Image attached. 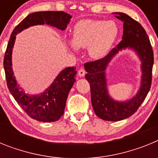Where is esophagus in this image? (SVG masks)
Segmentation results:
<instances>
[{"label":"esophagus","mask_w":158,"mask_h":158,"mask_svg":"<svg viewBox=\"0 0 158 158\" xmlns=\"http://www.w3.org/2000/svg\"><path fill=\"white\" fill-rule=\"evenodd\" d=\"M77 74H78V76L80 77H84L85 75V70L83 68H81V69L78 70Z\"/></svg>","instance_id":"obj_1"}]
</instances>
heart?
<instances>
[{"instance_id": "b5f03b06", "label": "heart", "mask_w": 158, "mask_h": 158, "mask_svg": "<svg viewBox=\"0 0 158 158\" xmlns=\"http://www.w3.org/2000/svg\"><path fill=\"white\" fill-rule=\"evenodd\" d=\"M118 29L114 21L103 19H83L73 27V40H69L74 51L88 47L89 55L94 58L105 57L118 36Z\"/></svg>"}]
</instances>
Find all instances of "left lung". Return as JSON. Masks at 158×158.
I'll return each mask as SVG.
<instances>
[{"instance_id":"8db88e82","label":"left lung","mask_w":158,"mask_h":158,"mask_svg":"<svg viewBox=\"0 0 158 158\" xmlns=\"http://www.w3.org/2000/svg\"><path fill=\"white\" fill-rule=\"evenodd\" d=\"M123 22L122 41L101 59L86 62L85 78L90 85L93 110L99 118L107 121H119L132 115L139 109L150 91L152 83L153 51L150 40L142 25L122 12H114ZM133 48L142 61L141 87L136 96L128 102L114 101L108 95L105 70L111 58L123 48Z\"/></svg>"}]
</instances>
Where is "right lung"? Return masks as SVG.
Segmentation results:
<instances>
[{
  "instance_id": "right-lung-1",
  "label": "right lung",
  "mask_w": 158,
  "mask_h": 158,
  "mask_svg": "<svg viewBox=\"0 0 158 158\" xmlns=\"http://www.w3.org/2000/svg\"><path fill=\"white\" fill-rule=\"evenodd\" d=\"M71 19L69 14L60 11L36 12L29 14L14 28L7 46L4 58V69L9 92L23 111L31 118L40 122H55L64 114L65 103L77 74L76 67H68L60 73L51 85L42 94L29 96L19 88L13 76L12 53L18 33L31 26L48 24L65 30Z\"/></svg>"
}]
</instances>
